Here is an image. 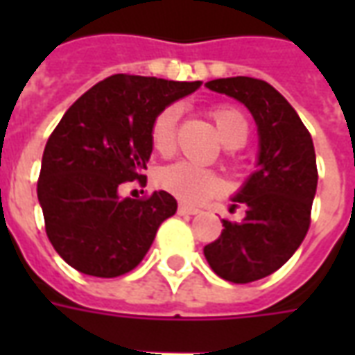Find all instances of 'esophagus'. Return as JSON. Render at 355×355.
Segmentation results:
<instances>
[{
  "label": "esophagus",
  "instance_id": "esophagus-1",
  "mask_svg": "<svg viewBox=\"0 0 355 355\" xmlns=\"http://www.w3.org/2000/svg\"><path fill=\"white\" fill-rule=\"evenodd\" d=\"M178 213H180V215H198L200 209L190 207V205H186V203H180V205H178Z\"/></svg>",
  "mask_w": 355,
  "mask_h": 355
}]
</instances>
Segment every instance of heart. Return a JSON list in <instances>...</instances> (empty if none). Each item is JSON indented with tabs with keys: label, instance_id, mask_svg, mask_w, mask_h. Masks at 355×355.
Instances as JSON below:
<instances>
[{
	"label": "heart",
	"instance_id": "1",
	"mask_svg": "<svg viewBox=\"0 0 355 355\" xmlns=\"http://www.w3.org/2000/svg\"><path fill=\"white\" fill-rule=\"evenodd\" d=\"M211 117L215 121L216 129L226 144L239 146L243 144L249 135V125L245 116L234 106H216L211 112ZM178 121V106L171 104L163 108L152 121L150 127V140L155 152L159 154H169L175 144V135H177ZM157 182L163 190H167L178 200L186 203H201L211 196H215L223 190V180L215 171L200 167L190 162H177L167 165L159 171Z\"/></svg>",
	"mask_w": 355,
	"mask_h": 355
}]
</instances>
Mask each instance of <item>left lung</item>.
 Instances as JSON below:
<instances>
[{
  "mask_svg": "<svg viewBox=\"0 0 355 355\" xmlns=\"http://www.w3.org/2000/svg\"><path fill=\"white\" fill-rule=\"evenodd\" d=\"M207 87L243 102L259 127V169L234 198V207H247L245 218H224L223 234L203 249L216 275L251 283L279 270L308 234L318 188L313 142L295 108L266 81L238 76Z\"/></svg>",
  "mask_w": 355,
  "mask_h": 355,
  "instance_id": "obj_1",
  "label": "left lung"
}]
</instances>
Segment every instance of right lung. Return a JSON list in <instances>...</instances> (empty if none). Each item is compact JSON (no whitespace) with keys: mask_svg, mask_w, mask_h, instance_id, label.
<instances>
[{"mask_svg":"<svg viewBox=\"0 0 355 355\" xmlns=\"http://www.w3.org/2000/svg\"><path fill=\"white\" fill-rule=\"evenodd\" d=\"M201 81L116 73L68 108L45 144L37 180L47 238L78 272L117 277L144 259L163 220L177 213L171 193L119 198L152 154L150 127L171 102Z\"/></svg>","mask_w":355,"mask_h":355,"instance_id":"obj_1","label":"right lung"}]
</instances>
